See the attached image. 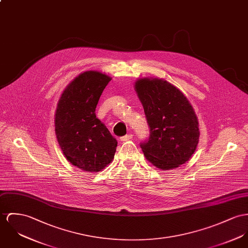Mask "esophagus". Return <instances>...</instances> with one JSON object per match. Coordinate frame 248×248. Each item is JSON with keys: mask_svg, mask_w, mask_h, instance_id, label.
Listing matches in <instances>:
<instances>
[{"mask_svg": "<svg viewBox=\"0 0 248 248\" xmlns=\"http://www.w3.org/2000/svg\"><path fill=\"white\" fill-rule=\"evenodd\" d=\"M132 137H133V135H132V134H127V135H124V136L121 137V138H120V140H121L122 141H126V140H131V139H132Z\"/></svg>", "mask_w": 248, "mask_h": 248, "instance_id": "1", "label": "esophagus"}]
</instances>
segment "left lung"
I'll list each match as a JSON object with an SVG mask.
<instances>
[{"mask_svg":"<svg viewBox=\"0 0 248 248\" xmlns=\"http://www.w3.org/2000/svg\"><path fill=\"white\" fill-rule=\"evenodd\" d=\"M135 88L150 129L140 144L146 158L161 170L188 161L197 146L199 128L187 98L162 79H140Z\"/></svg>","mask_w":248,"mask_h":248,"instance_id":"left-lung-1","label":"left lung"}]
</instances>
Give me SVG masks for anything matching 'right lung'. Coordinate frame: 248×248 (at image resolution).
Wrapping results in <instances>:
<instances>
[{"mask_svg":"<svg viewBox=\"0 0 248 248\" xmlns=\"http://www.w3.org/2000/svg\"><path fill=\"white\" fill-rule=\"evenodd\" d=\"M110 80L99 72H85L66 88L57 104V141L67 159L83 171H101L114 157L117 140L95 114Z\"/></svg>","mask_w":248,"mask_h":248,"instance_id":"obj_1","label":"right lung"}]
</instances>
